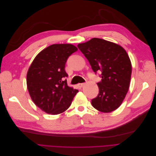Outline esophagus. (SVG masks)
<instances>
[{
  "mask_svg": "<svg viewBox=\"0 0 156 156\" xmlns=\"http://www.w3.org/2000/svg\"><path fill=\"white\" fill-rule=\"evenodd\" d=\"M84 84H85V83H79L78 84H77V86L79 87V88H81V87H83Z\"/></svg>",
  "mask_w": 156,
  "mask_h": 156,
  "instance_id": "obj_1",
  "label": "esophagus"
}]
</instances>
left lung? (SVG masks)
Masks as SVG:
<instances>
[{
    "label": "left lung",
    "instance_id": "left-lung-1",
    "mask_svg": "<svg viewBox=\"0 0 156 156\" xmlns=\"http://www.w3.org/2000/svg\"><path fill=\"white\" fill-rule=\"evenodd\" d=\"M87 58L94 72H100L99 94L92 100L98 111L110 112L122 104L128 91L131 64L126 51L119 45L100 38L77 45Z\"/></svg>",
    "mask_w": 156,
    "mask_h": 156
}]
</instances>
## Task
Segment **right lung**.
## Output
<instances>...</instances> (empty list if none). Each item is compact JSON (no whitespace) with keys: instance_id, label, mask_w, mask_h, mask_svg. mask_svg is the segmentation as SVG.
I'll use <instances>...</instances> for the list:
<instances>
[{"instance_id":"add662e5","label":"right lung","mask_w":156,"mask_h":156,"mask_svg":"<svg viewBox=\"0 0 156 156\" xmlns=\"http://www.w3.org/2000/svg\"><path fill=\"white\" fill-rule=\"evenodd\" d=\"M77 51L72 44H53L42 50L33 60L27 75V88L32 101L50 115L64 112L78 90L67 84L65 71L69 56Z\"/></svg>"}]
</instances>
